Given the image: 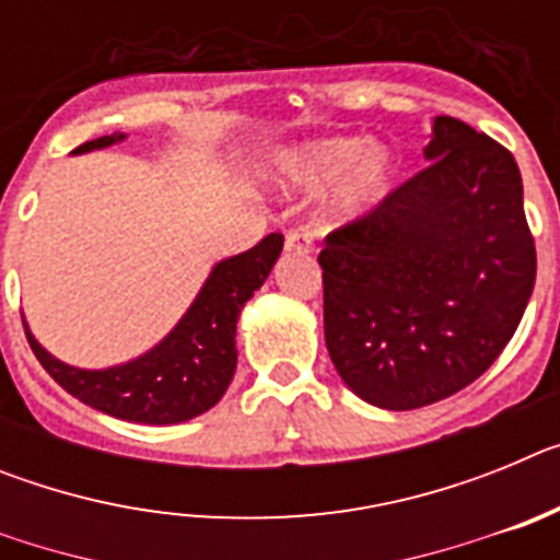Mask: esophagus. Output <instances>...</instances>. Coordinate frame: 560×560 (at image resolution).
Instances as JSON below:
<instances>
[{"mask_svg":"<svg viewBox=\"0 0 560 560\" xmlns=\"http://www.w3.org/2000/svg\"><path fill=\"white\" fill-rule=\"evenodd\" d=\"M314 249V241H311L308 232H289L285 235V252H294V255H308Z\"/></svg>","mask_w":560,"mask_h":560,"instance_id":"obj_1","label":"esophagus"}]
</instances>
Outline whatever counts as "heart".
Listing matches in <instances>:
<instances>
[{
	"label": "heart",
	"mask_w": 560,
	"mask_h": 560,
	"mask_svg": "<svg viewBox=\"0 0 560 560\" xmlns=\"http://www.w3.org/2000/svg\"><path fill=\"white\" fill-rule=\"evenodd\" d=\"M277 182L289 190L330 187L323 207L328 224H353L387 199L400 176V160L387 145L364 137H319L300 142L277 160Z\"/></svg>",
	"instance_id": "obj_1"
}]
</instances>
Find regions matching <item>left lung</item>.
I'll return each mask as SVG.
<instances>
[{
	"label": "left lung",
	"instance_id": "left-lung-1",
	"mask_svg": "<svg viewBox=\"0 0 560 560\" xmlns=\"http://www.w3.org/2000/svg\"><path fill=\"white\" fill-rule=\"evenodd\" d=\"M415 173L325 237V345L373 407L420 409L491 368L536 283L522 173L508 148L434 117Z\"/></svg>",
	"mask_w": 560,
	"mask_h": 560
}]
</instances>
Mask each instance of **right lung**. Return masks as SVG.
Masks as SVG:
<instances>
[{
    "mask_svg": "<svg viewBox=\"0 0 560 560\" xmlns=\"http://www.w3.org/2000/svg\"><path fill=\"white\" fill-rule=\"evenodd\" d=\"M120 140H126V133L97 137L72 153L97 151ZM280 252L283 235L271 232L249 252L221 260L179 325L156 348L117 368H72L49 355L30 334L27 323L24 334L42 368L86 407L131 423H182L215 407L230 387L237 364V316L246 300L266 283Z\"/></svg>",
    "mask_w": 560,
    "mask_h": 560,
    "instance_id": "obj_1",
    "label": "right lung"
}]
</instances>
